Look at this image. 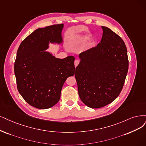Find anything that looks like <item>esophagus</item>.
<instances>
[{"mask_svg": "<svg viewBox=\"0 0 146 146\" xmlns=\"http://www.w3.org/2000/svg\"><path fill=\"white\" fill-rule=\"evenodd\" d=\"M79 60H78V59H76V60L74 61V66L76 67L78 66V65H79Z\"/></svg>", "mask_w": 146, "mask_h": 146, "instance_id": "1", "label": "esophagus"}]
</instances>
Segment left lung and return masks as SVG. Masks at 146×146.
Masks as SVG:
<instances>
[{
	"mask_svg": "<svg viewBox=\"0 0 146 146\" xmlns=\"http://www.w3.org/2000/svg\"><path fill=\"white\" fill-rule=\"evenodd\" d=\"M102 28L100 42L79 54L75 71L79 98L91 108L104 107L117 98L129 67L125 42L110 28Z\"/></svg>",
	"mask_w": 146,
	"mask_h": 146,
	"instance_id": "left-lung-1",
	"label": "left lung"
}]
</instances>
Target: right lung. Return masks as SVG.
I'll return each instance as SVG.
<instances>
[{
  "mask_svg": "<svg viewBox=\"0 0 146 146\" xmlns=\"http://www.w3.org/2000/svg\"><path fill=\"white\" fill-rule=\"evenodd\" d=\"M63 24L34 31L21 42L14 63L19 93L30 105L50 108L60 99L62 86L74 74V57L56 58L46 52L48 44L62 42Z\"/></svg>",
  "mask_w": 146,
  "mask_h": 146,
  "instance_id": "obj_1",
  "label": "right lung"
}]
</instances>
